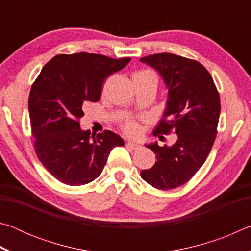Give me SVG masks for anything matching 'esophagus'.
Masks as SVG:
<instances>
[{
	"instance_id": "34e87169",
	"label": "esophagus",
	"mask_w": 251,
	"mask_h": 251,
	"mask_svg": "<svg viewBox=\"0 0 251 251\" xmlns=\"http://www.w3.org/2000/svg\"><path fill=\"white\" fill-rule=\"evenodd\" d=\"M127 146H129L131 150H139V148H142L141 144L137 142H128L127 143Z\"/></svg>"
}]
</instances>
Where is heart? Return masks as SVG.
Masks as SVG:
<instances>
[{
    "instance_id": "1",
    "label": "heart",
    "mask_w": 251,
    "mask_h": 251,
    "mask_svg": "<svg viewBox=\"0 0 251 251\" xmlns=\"http://www.w3.org/2000/svg\"><path fill=\"white\" fill-rule=\"evenodd\" d=\"M147 77H152V78L156 79L155 75L150 71H138V72H136V73L133 74V79L134 78H147ZM122 129L127 135L136 136V135L139 134V130H141V126H139L137 121L128 118V120H126V121L122 123Z\"/></svg>"
}]
</instances>
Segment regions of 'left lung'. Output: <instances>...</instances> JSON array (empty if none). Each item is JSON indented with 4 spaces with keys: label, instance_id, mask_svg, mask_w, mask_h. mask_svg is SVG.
<instances>
[{
    "label": "left lung",
    "instance_id": "8db88e82",
    "mask_svg": "<svg viewBox=\"0 0 251 251\" xmlns=\"http://www.w3.org/2000/svg\"><path fill=\"white\" fill-rule=\"evenodd\" d=\"M158 72L168 88L163 118L154 135L177 134L173 146L146 145L156 163L141 176L151 186L169 190L186 184L201 168L214 145L220 114V97L211 75L195 59L171 53L142 57Z\"/></svg>",
    "mask_w": 251,
    "mask_h": 251
}]
</instances>
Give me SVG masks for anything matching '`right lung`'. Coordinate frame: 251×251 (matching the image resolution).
<instances>
[{"instance_id":"obj_1","label":"right lung","mask_w":251,"mask_h":251,"mask_svg":"<svg viewBox=\"0 0 251 251\" xmlns=\"http://www.w3.org/2000/svg\"><path fill=\"white\" fill-rule=\"evenodd\" d=\"M129 61L85 52L58 54L33 83L28 113L34 150L50 175L63 184L80 186L96 179L110 151L124 145L110 130L91 136L90 130L80 129L79 118L88 101L100 100L106 77Z\"/></svg>"}]
</instances>
